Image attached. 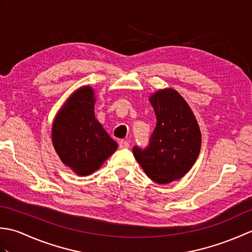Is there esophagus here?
Returning a JSON list of instances; mask_svg holds the SVG:
<instances>
[{
    "label": "esophagus",
    "mask_w": 252,
    "mask_h": 252,
    "mask_svg": "<svg viewBox=\"0 0 252 252\" xmlns=\"http://www.w3.org/2000/svg\"><path fill=\"white\" fill-rule=\"evenodd\" d=\"M119 146L121 148H129L130 147V143L127 141H125V140H121L119 141Z\"/></svg>",
    "instance_id": "esophagus-1"
}]
</instances>
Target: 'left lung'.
<instances>
[{
  "mask_svg": "<svg viewBox=\"0 0 252 252\" xmlns=\"http://www.w3.org/2000/svg\"><path fill=\"white\" fill-rule=\"evenodd\" d=\"M157 125L146 149L133 155L149 179L158 184L178 181L199 156L201 132L194 112L174 89L158 90L149 96Z\"/></svg>",
  "mask_w": 252,
  "mask_h": 252,
  "instance_id": "1",
  "label": "left lung"
}]
</instances>
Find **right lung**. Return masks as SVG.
<instances>
[{
	"instance_id": "add662e5",
	"label": "right lung",
	"mask_w": 252,
	"mask_h": 252,
	"mask_svg": "<svg viewBox=\"0 0 252 252\" xmlns=\"http://www.w3.org/2000/svg\"><path fill=\"white\" fill-rule=\"evenodd\" d=\"M95 92L83 85L69 96L52 123V143L66 167L80 176L98 170L114 154L118 144L94 114Z\"/></svg>"
}]
</instances>
